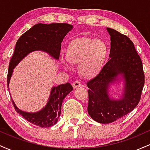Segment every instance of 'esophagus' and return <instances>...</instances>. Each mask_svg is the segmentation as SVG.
<instances>
[{
  "label": "esophagus",
  "instance_id": "obj_1",
  "mask_svg": "<svg viewBox=\"0 0 150 150\" xmlns=\"http://www.w3.org/2000/svg\"><path fill=\"white\" fill-rule=\"evenodd\" d=\"M82 84H81V82L80 81L78 80H75L74 81L73 83V88H77V87H82Z\"/></svg>",
  "mask_w": 150,
  "mask_h": 150
}]
</instances>
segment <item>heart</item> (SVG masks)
<instances>
[{
	"mask_svg": "<svg viewBox=\"0 0 150 150\" xmlns=\"http://www.w3.org/2000/svg\"><path fill=\"white\" fill-rule=\"evenodd\" d=\"M108 55V46L101 39L91 37H80L68 43L65 51V58L72 65H79V72L85 78L97 76ZM65 67H68L63 62Z\"/></svg>",
	"mask_w": 150,
	"mask_h": 150,
	"instance_id": "heart-1",
	"label": "heart"
}]
</instances>
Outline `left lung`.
I'll return each instance as SVG.
<instances>
[{
    "label": "left lung",
    "mask_w": 150,
    "mask_h": 150,
    "mask_svg": "<svg viewBox=\"0 0 150 150\" xmlns=\"http://www.w3.org/2000/svg\"><path fill=\"white\" fill-rule=\"evenodd\" d=\"M107 31L111 36V58L100 73L87 83L88 113L100 123H112L132 111L140 100L144 84L142 63L133 43L113 29L108 27ZM118 74L125 79V93L122 99L114 100L109 97L108 89Z\"/></svg>",
    "instance_id": "left-lung-1"
}]
</instances>
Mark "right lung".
Here are the masks:
<instances>
[{
  "instance_id": "add662e5",
  "label": "right lung",
  "mask_w": 150,
  "mask_h": 150,
  "mask_svg": "<svg viewBox=\"0 0 150 150\" xmlns=\"http://www.w3.org/2000/svg\"><path fill=\"white\" fill-rule=\"evenodd\" d=\"M73 28V25L67 23H39L34 25L18 39L15 51L8 67L7 85L9 86L10 79L13 68L29 53L34 51H44L55 59H58L61 49V42L65 36ZM70 83L53 87L47 104L42 110L37 113L22 111L12 101L15 111L32 124L49 128L55 125L61 115V105L64 98L73 90Z\"/></svg>"
}]
</instances>
